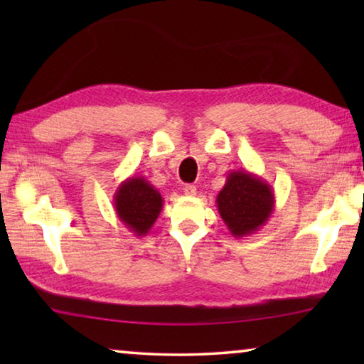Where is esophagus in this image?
Masks as SVG:
<instances>
[{"instance_id":"obj_1","label":"esophagus","mask_w":364,"mask_h":364,"mask_svg":"<svg viewBox=\"0 0 364 364\" xmlns=\"http://www.w3.org/2000/svg\"><path fill=\"white\" fill-rule=\"evenodd\" d=\"M183 191H184V194H186V196H196V193H197L194 184H186V186L183 188Z\"/></svg>"}]
</instances>
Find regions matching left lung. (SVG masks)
<instances>
[{"mask_svg": "<svg viewBox=\"0 0 364 364\" xmlns=\"http://www.w3.org/2000/svg\"><path fill=\"white\" fill-rule=\"evenodd\" d=\"M217 208L234 237L249 236L274 212V191L247 170H231L217 196Z\"/></svg>", "mask_w": 364, "mask_h": 364, "instance_id": "left-lung-1", "label": "left lung"}]
</instances>
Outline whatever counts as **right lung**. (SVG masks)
Masks as SVG:
<instances>
[{
  "label": "right lung",
  "instance_id": "obj_1",
  "mask_svg": "<svg viewBox=\"0 0 364 364\" xmlns=\"http://www.w3.org/2000/svg\"><path fill=\"white\" fill-rule=\"evenodd\" d=\"M164 207L159 191L144 176H130L120 183L114 194V208L119 220L134 236L151 231Z\"/></svg>",
  "mask_w": 364,
  "mask_h": 364
}]
</instances>
